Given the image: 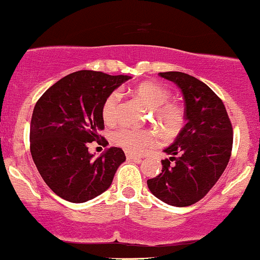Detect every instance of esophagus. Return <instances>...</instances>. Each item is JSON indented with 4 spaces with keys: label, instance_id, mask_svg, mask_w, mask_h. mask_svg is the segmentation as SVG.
Wrapping results in <instances>:
<instances>
[{
    "label": "esophagus",
    "instance_id": "obj_1",
    "mask_svg": "<svg viewBox=\"0 0 260 260\" xmlns=\"http://www.w3.org/2000/svg\"><path fill=\"white\" fill-rule=\"evenodd\" d=\"M126 158L129 159V161H136V162L141 161V157L138 156V154H133L130 152H126Z\"/></svg>",
    "mask_w": 260,
    "mask_h": 260
}]
</instances>
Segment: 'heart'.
Here are the masks:
<instances>
[{"mask_svg":"<svg viewBox=\"0 0 260 260\" xmlns=\"http://www.w3.org/2000/svg\"><path fill=\"white\" fill-rule=\"evenodd\" d=\"M135 94L152 110L154 121L167 133H174L183 122V110L177 104L171 103V93L166 87L154 82H144L135 88ZM120 94L113 92L108 95L102 108L104 121L112 124L116 119ZM115 144L129 152L140 153L157 144V136L153 131L136 129L133 126H121L113 134Z\"/></svg>","mask_w":260,"mask_h":260,"instance_id":"heart-1","label":"heart"}]
</instances>
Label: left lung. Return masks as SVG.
Returning a JSON list of instances; mask_svg holds the SVG:
<instances>
[{
    "label": "left lung",
    "mask_w": 260,
    "mask_h": 260,
    "mask_svg": "<svg viewBox=\"0 0 260 260\" xmlns=\"http://www.w3.org/2000/svg\"><path fill=\"white\" fill-rule=\"evenodd\" d=\"M159 76L179 87L186 124L163 152L162 172L147 180L154 197L178 208L203 199L223 173L232 151L233 131L222 101L198 78L183 72Z\"/></svg>",
    "instance_id": "1"
}]
</instances>
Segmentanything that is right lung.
I'll use <instances>...</instances> for the list:
<instances>
[{"instance_id":"obj_1","label":"right lung","mask_w":260,"mask_h":260,"mask_svg":"<svg viewBox=\"0 0 260 260\" xmlns=\"http://www.w3.org/2000/svg\"><path fill=\"white\" fill-rule=\"evenodd\" d=\"M130 76L82 70L52 84L34 107L30 152L49 188L70 203H86L109 188L124 151L109 147L99 157L88 142L104 129L102 108L108 95Z\"/></svg>"}]
</instances>
